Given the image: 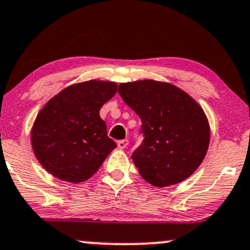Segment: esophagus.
<instances>
[{
    "label": "esophagus",
    "mask_w": 250,
    "mask_h": 250,
    "mask_svg": "<svg viewBox=\"0 0 250 250\" xmlns=\"http://www.w3.org/2000/svg\"><path fill=\"white\" fill-rule=\"evenodd\" d=\"M128 144H129L128 140H121L117 142V146H119L120 149H125L128 146Z\"/></svg>",
    "instance_id": "esophagus-1"
}]
</instances>
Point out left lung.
Returning <instances> with one entry per match:
<instances>
[{"label": "left lung", "mask_w": 250, "mask_h": 250, "mask_svg": "<svg viewBox=\"0 0 250 250\" xmlns=\"http://www.w3.org/2000/svg\"><path fill=\"white\" fill-rule=\"evenodd\" d=\"M119 94L142 121L143 144L131 155L142 178L156 188L188 179L209 146L200 104L179 87L152 79L120 83Z\"/></svg>", "instance_id": "1"}]
</instances>
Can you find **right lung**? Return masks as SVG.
<instances>
[{
  "instance_id": "add662e5",
  "label": "right lung",
  "mask_w": 250,
  "mask_h": 250,
  "mask_svg": "<svg viewBox=\"0 0 250 250\" xmlns=\"http://www.w3.org/2000/svg\"><path fill=\"white\" fill-rule=\"evenodd\" d=\"M116 91L114 81H83L67 86L44 104L32 125L31 146L47 172L77 184L99 170L116 148L99 112Z\"/></svg>"
}]
</instances>
